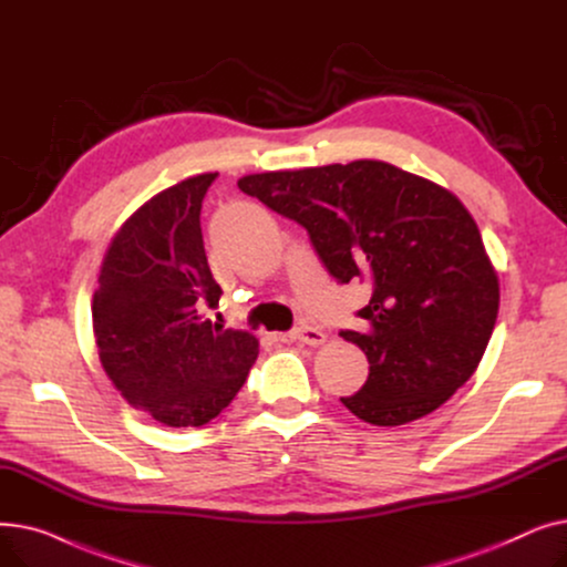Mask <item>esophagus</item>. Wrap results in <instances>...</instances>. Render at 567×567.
<instances>
[{
	"label": "esophagus",
	"mask_w": 567,
	"mask_h": 567,
	"mask_svg": "<svg viewBox=\"0 0 567 567\" xmlns=\"http://www.w3.org/2000/svg\"><path fill=\"white\" fill-rule=\"evenodd\" d=\"M280 340H299V342H306V344H321L326 340V336L317 329V326H296L293 331L285 333V336H278Z\"/></svg>",
	"instance_id": "esophagus-1"
}]
</instances>
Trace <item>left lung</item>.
<instances>
[{
	"label": "left lung",
	"instance_id": "left-lung-1",
	"mask_svg": "<svg viewBox=\"0 0 567 567\" xmlns=\"http://www.w3.org/2000/svg\"><path fill=\"white\" fill-rule=\"evenodd\" d=\"M238 188L308 229L340 285L368 282L355 312L370 363L340 398L361 421L393 427L439 409L478 368L498 315V280L464 204L423 176L353 161L238 178Z\"/></svg>",
	"mask_w": 567,
	"mask_h": 567
}]
</instances>
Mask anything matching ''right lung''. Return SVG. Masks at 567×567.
Wrapping results in <instances>:
<instances>
[{"instance_id": "1", "label": "right lung", "mask_w": 567, "mask_h": 567, "mask_svg": "<svg viewBox=\"0 0 567 567\" xmlns=\"http://www.w3.org/2000/svg\"><path fill=\"white\" fill-rule=\"evenodd\" d=\"M216 176H190L140 206L114 236L94 291L103 370L131 406L167 427L214 421L259 353L248 331L204 317L223 293L199 227Z\"/></svg>"}]
</instances>
